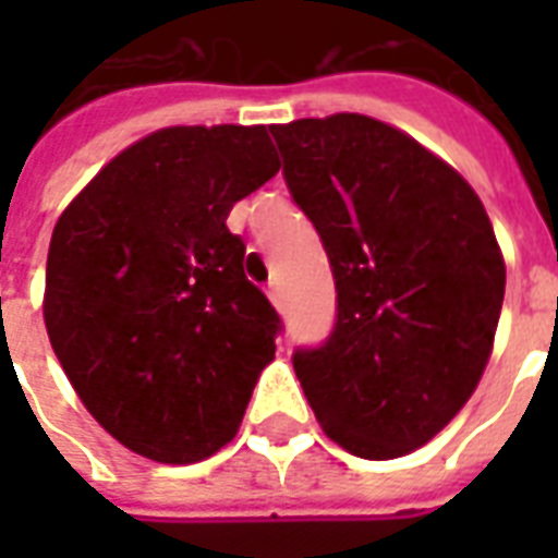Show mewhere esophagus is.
<instances>
[{"mask_svg":"<svg viewBox=\"0 0 558 558\" xmlns=\"http://www.w3.org/2000/svg\"><path fill=\"white\" fill-rule=\"evenodd\" d=\"M269 301L278 306V310H283V292H280L278 283H271V287H269Z\"/></svg>","mask_w":558,"mask_h":558,"instance_id":"34e87169","label":"esophagus"}]
</instances>
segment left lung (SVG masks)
<instances>
[{"mask_svg":"<svg viewBox=\"0 0 558 558\" xmlns=\"http://www.w3.org/2000/svg\"><path fill=\"white\" fill-rule=\"evenodd\" d=\"M292 199L336 278V327L292 356L330 440L402 458L484 376L504 304L501 248L458 170L402 130L339 112L269 126Z\"/></svg>","mask_w":558,"mask_h":558,"instance_id":"8db88e82","label":"left lung"}]
</instances>
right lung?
Returning a JSON list of instances; mask_svg holds the SVG:
<instances>
[{
    "label": "right lung",
    "instance_id": "add662e5",
    "mask_svg": "<svg viewBox=\"0 0 558 558\" xmlns=\"http://www.w3.org/2000/svg\"><path fill=\"white\" fill-rule=\"evenodd\" d=\"M278 170L266 126H168L57 219L48 339L86 411L142 458L182 466L234 440L275 359L283 324L226 219Z\"/></svg>",
    "mask_w": 558,
    "mask_h": 558
}]
</instances>
